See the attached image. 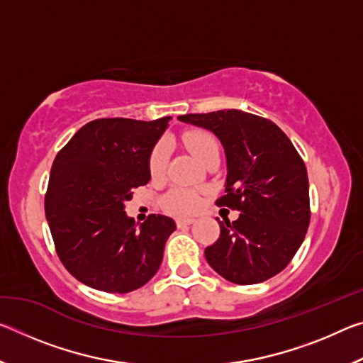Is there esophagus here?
<instances>
[{
  "label": "esophagus",
  "mask_w": 363,
  "mask_h": 363,
  "mask_svg": "<svg viewBox=\"0 0 363 363\" xmlns=\"http://www.w3.org/2000/svg\"><path fill=\"white\" fill-rule=\"evenodd\" d=\"M194 218H179V219H176V225L177 227H182V225H190V224H194Z\"/></svg>",
  "instance_id": "1"
}]
</instances>
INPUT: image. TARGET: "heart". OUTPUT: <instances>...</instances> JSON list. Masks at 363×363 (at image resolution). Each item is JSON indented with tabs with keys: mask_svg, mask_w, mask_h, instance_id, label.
<instances>
[{
	"mask_svg": "<svg viewBox=\"0 0 363 363\" xmlns=\"http://www.w3.org/2000/svg\"><path fill=\"white\" fill-rule=\"evenodd\" d=\"M182 143L192 155L203 162L213 152H218V140L211 133L203 130H192L182 134ZM168 160V149L163 143L153 147L149 157V171L152 177H160L164 173ZM163 208L176 216H189L200 208V196L192 189L174 187L163 196Z\"/></svg>",
	"mask_w": 363,
	"mask_h": 363,
	"instance_id": "obj_1",
	"label": "heart"
}]
</instances>
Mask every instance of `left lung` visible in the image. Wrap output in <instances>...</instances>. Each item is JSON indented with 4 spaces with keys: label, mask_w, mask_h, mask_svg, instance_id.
I'll return each instance as SVG.
<instances>
[{
    "label": "left lung",
    "mask_w": 363,
    "mask_h": 363,
    "mask_svg": "<svg viewBox=\"0 0 363 363\" xmlns=\"http://www.w3.org/2000/svg\"><path fill=\"white\" fill-rule=\"evenodd\" d=\"M177 118L220 139L229 173L216 205L240 211L233 223L219 220L220 235L205 250L208 264L237 285L277 275L296 255L311 220L309 179L298 150L274 121L242 110Z\"/></svg>",
    "instance_id": "1"
}]
</instances>
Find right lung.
<instances>
[{
	"label": "right lung",
	"instance_id": "1",
	"mask_svg": "<svg viewBox=\"0 0 363 363\" xmlns=\"http://www.w3.org/2000/svg\"><path fill=\"white\" fill-rule=\"evenodd\" d=\"M169 121L93 120L54 158L46 219L60 262L82 284L130 293L157 274L176 223L150 214L136 229L125 203L133 189L150 181V152Z\"/></svg>",
	"mask_w": 363,
	"mask_h": 363
}]
</instances>
